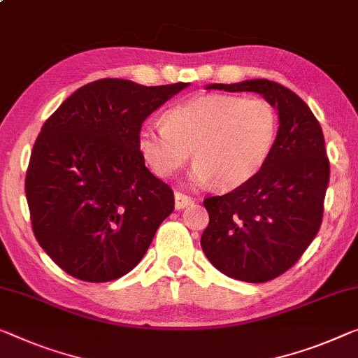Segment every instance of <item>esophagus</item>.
<instances>
[{"label":"esophagus","mask_w":358,"mask_h":358,"mask_svg":"<svg viewBox=\"0 0 358 358\" xmlns=\"http://www.w3.org/2000/svg\"><path fill=\"white\" fill-rule=\"evenodd\" d=\"M191 202H193V199H191L189 196H186L183 193H175V209L177 210L185 209V207L189 206Z\"/></svg>","instance_id":"obj_1"}]
</instances>
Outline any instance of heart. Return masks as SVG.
<instances>
[{
	"instance_id": "b5f03b06",
	"label": "heart",
	"mask_w": 358,
	"mask_h": 358,
	"mask_svg": "<svg viewBox=\"0 0 358 358\" xmlns=\"http://www.w3.org/2000/svg\"><path fill=\"white\" fill-rule=\"evenodd\" d=\"M278 115L268 101L228 94H201L162 114V127L143 125L136 148L159 178H170L188 161L189 180L215 189L239 188L268 161Z\"/></svg>"
}]
</instances>
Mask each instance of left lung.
Wrapping results in <instances>:
<instances>
[{"instance_id":"left-lung-1","label":"left lung","mask_w":358,"mask_h":358,"mask_svg":"<svg viewBox=\"0 0 358 358\" xmlns=\"http://www.w3.org/2000/svg\"><path fill=\"white\" fill-rule=\"evenodd\" d=\"M206 88L259 93L278 110L268 161L231 193L204 199L209 225L201 236L206 257L223 275L270 281L301 259L322 225L329 181L322 127L296 93L266 78Z\"/></svg>"}]
</instances>
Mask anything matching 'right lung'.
<instances>
[{
	"label": "right lung",
	"instance_id": "1",
	"mask_svg": "<svg viewBox=\"0 0 358 358\" xmlns=\"http://www.w3.org/2000/svg\"><path fill=\"white\" fill-rule=\"evenodd\" d=\"M188 83L103 78L78 88L41 127L25 177L34 234L73 278H120L173 212V191L136 148L143 122Z\"/></svg>",
	"mask_w": 358,
	"mask_h": 358
}]
</instances>
